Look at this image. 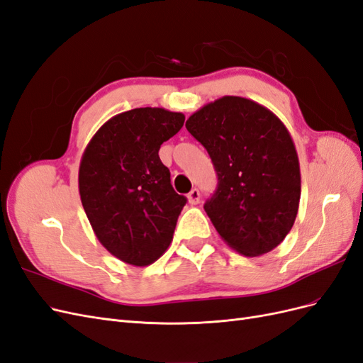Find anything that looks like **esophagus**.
<instances>
[{
    "label": "esophagus",
    "instance_id": "obj_1",
    "mask_svg": "<svg viewBox=\"0 0 363 363\" xmlns=\"http://www.w3.org/2000/svg\"><path fill=\"white\" fill-rule=\"evenodd\" d=\"M200 191L199 189H192L189 194H188V201L191 204H199L200 203Z\"/></svg>",
    "mask_w": 363,
    "mask_h": 363
}]
</instances>
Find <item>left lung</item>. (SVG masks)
<instances>
[{
  "label": "left lung",
  "instance_id": "8db88e82",
  "mask_svg": "<svg viewBox=\"0 0 363 363\" xmlns=\"http://www.w3.org/2000/svg\"><path fill=\"white\" fill-rule=\"evenodd\" d=\"M218 175L204 204L224 242L247 257L283 242L298 212L300 163L288 128L267 107L223 96L186 121Z\"/></svg>",
  "mask_w": 363,
  "mask_h": 363
}]
</instances>
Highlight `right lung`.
<instances>
[{
  "label": "right lung",
  "mask_w": 363,
  "mask_h": 363,
  "mask_svg": "<svg viewBox=\"0 0 363 363\" xmlns=\"http://www.w3.org/2000/svg\"><path fill=\"white\" fill-rule=\"evenodd\" d=\"M184 115L140 107L107 121L87 144L79 191L101 245L128 265L147 267L168 250L186 196L171 184L160 145L183 127Z\"/></svg>",
  "instance_id": "obj_1"
}]
</instances>
